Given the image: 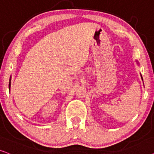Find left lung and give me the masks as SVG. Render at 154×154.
Here are the masks:
<instances>
[{"mask_svg": "<svg viewBox=\"0 0 154 154\" xmlns=\"http://www.w3.org/2000/svg\"><path fill=\"white\" fill-rule=\"evenodd\" d=\"M137 64H139V63H138V61H137ZM141 79H142V77H141Z\"/></svg>", "mask_w": 154, "mask_h": 154, "instance_id": "8db88e82", "label": "left lung"}]
</instances>
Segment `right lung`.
<instances>
[{
  "instance_id": "add662e5",
  "label": "right lung",
  "mask_w": 154,
  "mask_h": 154,
  "mask_svg": "<svg viewBox=\"0 0 154 154\" xmlns=\"http://www.w3.org/2000/svg\"><path fill=\"white\" fill-rule=\"evenodd\" d=\"M10 80H11V79H10V83H9V89H10Z\"/></svg>"
}]
</instances>
